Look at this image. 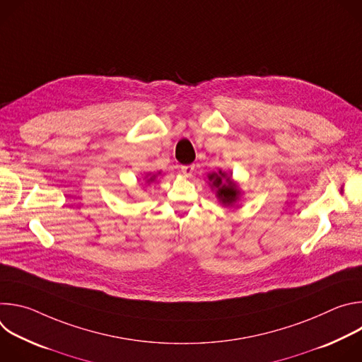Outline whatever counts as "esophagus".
<instances>
[{
  "label": "esophagus",
  "instance_id": "34e87169",
  "mask_svg": "<svg viewBox=\"0 0 362 362\" xmlns=\"http://www.w3.org/2000/svg\"><path fill=\"white\" fill-rule=\"evenodd\" d=\"M180 169H182V173L189 177V176H192L193 172H194V165H186V166H182Z\"/></svg>",
  "mask_w": 362,
  "mask_h": 362
}]
</instances>
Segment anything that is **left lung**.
Masks as SVG:
<instances>
[{
	"label": "left lung",
	"mask_w": 362,
	"mask_h": 362,
	"mask_svg": "<svg viewBox=\"0 0 362 362\" xmlns=\"http://www.w3.org/2000/svg\"><path fill=\"white\" fill-rule=\"evenodd\" d=\"M209 186L215 190L218 202L225 208H232L242 196V190L239 185L232 179L230 175L219 169L218 172H212L208 175Z\"/></svg>",
	"instance_id": "8db88e82"
}]
</instances>
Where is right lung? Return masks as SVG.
I'll return each mask as SVG.
<instances>
[{"label":"right lung","mask_w":362,"mask_h":362,"mask_svg":"<svg viewBox=\"0 0 362 362\" xmlns=\"http://www.w3.org/2000/svg\"><path fill=\"white\" fill-rule=\"evenodd\" d=\"M158 175H160V172H158ZM158 175H151V173H147V175L144 176V179H146V185H150L151 182L156 180Z\"/></svg>","instance_id":"right-lung-1"}]
</instances>
